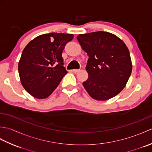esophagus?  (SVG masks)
Returning <instances> with one entry per match:
<instances>
[{
	"mask_svg": "<svg viewBox=\"0 0 152 152\" xmlns=\"http://www.w3.org/2000/svg\"><path fill=\"white\" fill-rule=\"evenodd\" d=\"M71 71H72V72H74V73H77V72H79L80 70L79 69H73V70H72Z\"/></svg>",
	"mask_w": 152,
	"mask_h": 152,
	"instance_id": "obj_1",
	"label": "esophagus"
}]
</instances>
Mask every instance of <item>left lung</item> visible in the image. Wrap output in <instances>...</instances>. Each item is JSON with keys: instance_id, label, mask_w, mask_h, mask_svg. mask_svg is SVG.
Returning <instances> with one entry per match:
<instances>
[{"instance_id": "8db88e82", "label": "left lung", "mask_w": 152, "mask_h": 152, "mask_svg": "<svg viewBox=\"0 0 152 152\" xmlns=\"http://www.w3.org/2000/svg\"><path fill=\"white\" fill-rule=\"evenodd\" d=\"M89 56L86 67L88 78L83 86L93 99L106 101L120 93L132 72L129 51L117 36L105 31L77 37Z\"/></svg>"}]
</instances>
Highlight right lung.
Instances as JSON below:
<instances>
[{
  "label": "right lung",
  "mask_w": 152,
  "mask_h": 152,
  "mask_svg": "<svg viewBox=\"0 0 152 152\" xmlns=\"http://www.w3.org/2000/svg\"><path fill=\"white\" fill-rule=\"evenodd\" d=\"M73 38L72 34H44L24 48L18 64L19 78L23 87L34 97L49 96L67 73L62 52Z\"/></svg>",
  "instance_id": "add662e5"
}]
</instances>
